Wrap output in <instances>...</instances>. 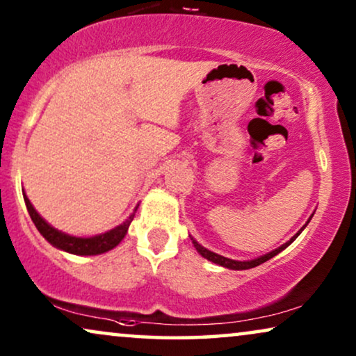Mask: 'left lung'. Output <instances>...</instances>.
<instances>
[{
	"label": "left lung",
	"instance_id": "1",
	"mask_svg": "<svg viewBox=\"0 0 356 356\" xmlns=\"http://www.w3.org/2000/svg\"><path fill=\"white\" fill-rule=\"evenodd\" d=\"M313 216H314V212L311 213V217L308 218V222L305 223L303 227L300 228L298 232L295 233L293 236L290 238L289 241L286 243H284V245L282 246H279V248H275L274 251H270V252H267V254H264V256H259V257H256V259H251V261H235V259H230V257H225V256H220V254H217V252H213V251H211V250H207V248H204L202 245H199V243L194 240L193 236H189L191 238V241H193V245H194V248H196V251L199 252V254H201L202 257H206L207 261H211V262H213V264H218V266H222V267H227V269H232V270H246V269H252V267H256V266H259V264H262V262H266V261H269V259H272V257L274 256H277L279 254L280 251H284L285 248H289L291 243H293L296 238H298V235L301 232L305 230L306 228V225H308L309 223V220L311 218H313Z\"/></svg>",
	"mask_w": 356,
	"mask_h": 356
}]
</instances>
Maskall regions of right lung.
<instances>
[{
  "instance_id": "right-lung-1",
  "label": "right lung",
  "mask_w": 356,
  "mask_h": 356,
  "mask_svg": "<svg viewBox=\"0 0 356 356\" xmlns=\"http://www.w3.org/2000/svg\"><path fill=\"white\" fill-rule=\"evenodd\" d=\"M24 194V201H26L29 216H31L32 222L35 223L37 230L40 232V235L45 238V240L50 243L51 246L58 248V250L70 252V254H77V256H97V254H104V252L113 250L121 243V240L126 236L128 233V228L133 222L134 213L138 211V206L133 211V213L126 218L123 223H120L118 227L111 228V230L100 233V235L95 236H74L70 235V233H65L58 228L51 227L45 218H43L40 213L35 211V207L32 206V202L29 201V197L26 196V191H22Z\"/></svg>"
}]
</instances>
